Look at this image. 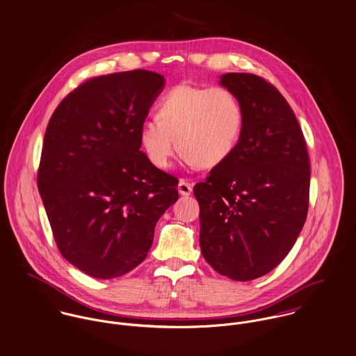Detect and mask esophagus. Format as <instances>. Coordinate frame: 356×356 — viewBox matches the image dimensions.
Listing matches in <instances>:
<instances>
[{"label": "esophagus", "mask_w": 356, "mask_h": 356, "mask_svg": "<svg viewBox=\"0 0 356 356\" xmlns=\"http://www.w3.org/2000/svg\"><path fill=\"white\" fill-rule=\"evenodd\" d=\"M177 188H179L180 195H183V197H188L193 193V186L187 180H184V179H181L179 181V187Z\"/></svg>", "instance_id": "esophagus-1"}]
</instances>
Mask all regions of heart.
<instances>
[{
  "mask_svg": "<svg viewBox=\"0 0 356 356\" xmlns=\"http://www.w3.org/2000/svg\"><path fill=\"white\" fill-rule=\"evenodd\" d=\"M243 108L227 87L179 84L157 106V119L146 120L139 142L150 162L166 169L177 147L184 162L217 166L236 149L243 129Z\"/></svg>",
  "mask_w": 356,
  "mask_h": 356,
  "instance_id": "b5f03b06",
  "label": "heart"
}]
</instances>
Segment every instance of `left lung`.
Returning <instances> with one entry per match:
<instances>
[{"instance_id":"obj_1","label":"left lung","mask_w":356,"mask_h":356,"mask_svg":"<svg viewBox=\"0 0 356 356\" xmlns=\"http://www.w3.org/2000/svg\"><path fill=\"white\" fill-rule=\"evenodd\" d=\"M221 84L243 108L234 153L194 187L203 258L236 281L265 276L288 255L309 211L310 159L302 128L268 80L231 72Z\"/></svg>"}]
</instances>
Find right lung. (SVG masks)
Returning <instances> with one entry per match:
<instances>
[{"label": "right lung", "mask_w": 356, "mask_h": 356, "mask_svg": "<svg viewBox=\"0 0 356 356\" xmlns=\"http://www.w3.org/2000/svg\"><path fill=\"white\" fill-rule=\"evenodd\" d=\"M163 76L134 70L95 76L56 108L43 138L38 190L61 255L109 280L142 264L179 180L140 152L139 129Z\"/></svg>", "instance_id": "obj_1"}]
</instances>
